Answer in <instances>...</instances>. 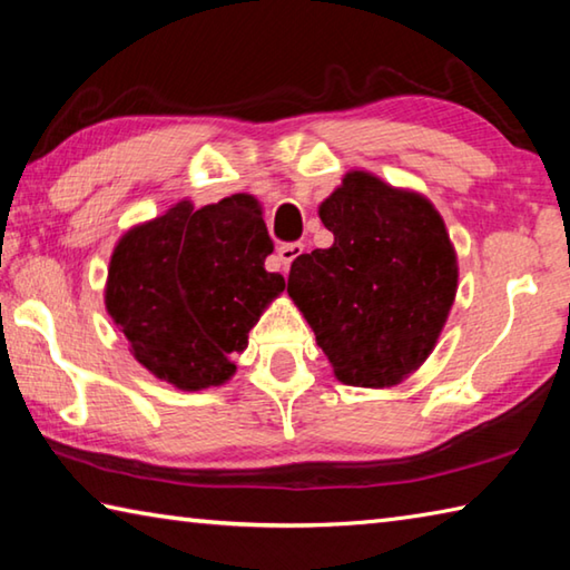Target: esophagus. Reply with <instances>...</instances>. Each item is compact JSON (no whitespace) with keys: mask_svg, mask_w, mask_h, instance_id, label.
Wrapping results in <instances>:
<instances>
[{"mask_svg":"<svg viewBox=\"0 0 570 570\" xmlns=\"http://www.w3.org/2000/svg\"><path fill=\"white\" fill-rule=\"evenodd\" d=\"M302 254H304V244H284L276 248V258H278V264L284 266V272L292 266L294 258H298Z\"/></svg>","mask_w":570,"mask_h":570,"instance_id":"1","label":"esophagus"}]
</instances>
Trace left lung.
Segmentation results:
<instances>
[{"mask_svg": "<svg viewBox=\"0 0 570 570\" xmlns=\"http://www.w3.org/2000/svg\"><path fill=\"white\" fill-rule=\"evenodd\" d=\"M330 248L294 258L288 296L316 334L334 377L394 387L440 340L458 294L445 220L417 190L350 170L320 206Z\"/></svg>", "mask_w": 570, "mask_h": 570, "instance_id": "left-lung-1", "label": "left lung"}]
</instances>
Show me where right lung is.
Here are the masks:
<instances>
[{
  "label": "right lung",
  "mask_w": 570,
  "mask_h": 570,
  "mask_svg": "<svg viewBox=\"0 0 570 570\" xmlns=\"http://www.w3.org/2000/svg\"><path fill=\"white\" fill-rule=\"evenodd\" d=\"M272 250L248 193L204 208L183 198L115 244L105 308L153 377L183 392L220 387L236 372L230 354L286 286L264 268Z\"/></svg>",
  "instance_id": "obj_1"
}]
</instances>
